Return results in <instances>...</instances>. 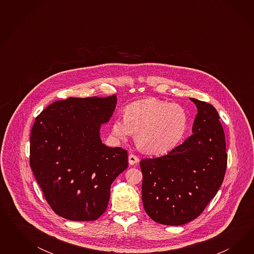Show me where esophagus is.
Masks as SVG:
<instances>
[{
  "mask_svg": "<svg viewBox=\"0 0 254 254\" xmlns=\"http://www.w3.org/2000/svg\"><path fill=\"white\" fill-rule=\"evenodd\" d=\"M138 162H139V158H138L137 155H135V154H130L128 155V163H129V165H137Z\"/></svg>",
  "mask_w": 254,
  "mask_h": 254,
  "instance_id": "obj_1",
  "label": "esophagus"
}]
</instances>
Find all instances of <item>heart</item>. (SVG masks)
<instances>
[{"label": "heart", "instance_id": "heart-1", "mask_svg": "<svg viewBox=\"0 0 254 254\" xmlns=\"http://www.w3.org/2000/svg\"><path fill=\"white\" fill-rule=\"evenodd\" d=\"M189 117L184 106L156 98L130 103L125 117H117L112 125V136L125 141L134 131L138 146L147 154H162L177 146L185 138Z\"/></svg>", "mask_w": 254, "mask_h": 254}]
</instances>
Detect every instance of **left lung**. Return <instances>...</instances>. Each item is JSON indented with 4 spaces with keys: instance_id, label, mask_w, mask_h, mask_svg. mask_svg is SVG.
Masks as SVG:
<instances>
[{
    "instance_id": "1",
    "label": "left lung",
    "mask_w": 254,
    "mask_h": 254,
    "mask_svg": "<svg viewBox=\"0 0 254 254\" xmlns=\"http://www.w3.org/2000/svg\"><path fill=\"white\" fill-rule=\"evenodd\" d=\"M190 100L197 107L192 136L169 154L139 163L144 209L154 222L166 225L198 217L220 189L227 166L218 112L208 102Z\"/></svg>"
}]
</instances>
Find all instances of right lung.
<instances>
[{
	"instance_id": "add662e5",
	"label": "right lung",
	"mask_w": 254,
	"mask_h": 254,
	"mask_svg": "<svg viewBox=\"0 0 254 254\" xmlns=\"http://www.w3.org/2000/svg\"><path fill=\"white\" fill-rule=\"evenodd\" d=\"M116 96L57 100L39 115L31 132L30 165L46 202L70 221H95L110 200L116 178L128 166L127 152L101 142V125Z\"/></svg>"
}]
</instances>
